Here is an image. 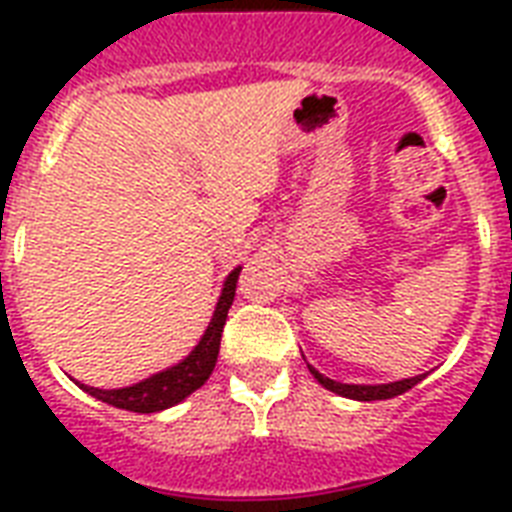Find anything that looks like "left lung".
Returning <instances> with one entry per match:
<instances>
[{"instance_id": "left-lung-1", "label": "left lung", "mask_w": 512, "mask_h": 512, "mask_svg": "<svg viewBox=\"0 0 512 512\" xmlns=\"http://www.w3.org/2000/svg\"><path fill=\"white\" fill-rule=\"evenodd\" d=\"M233 295H236V276H231V279L225 281L223 295L217 300V308L215 313H212V319H209L207 332L201 335L199 345H196L180 364L167 366L164 372L151 374V377H146L143 382H135L130 388L100 390L90 388V385H82V382H76V385H79L84 393H90V396L98 398V401H106V404L116 406V409H127V412L151 414L180 404L183 398L191 396L193 390H199L201 385L209 380L212 369H215L220 332H223L225 316H228V308H231L233 303Z\"/></svg>"}]
</instances>
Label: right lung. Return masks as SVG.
<instances>
[{
  "label": "right lung",
  "instance_id": "obj_1",
  "mask_svg": "<svg viewBox=\"0 0 512 512\" xmlns=\"http://www.w3.org/2000/svg\"><path fill=\"white\" fill-rule=\"evenodd\" d=\"M327 390L337 393V396L353 398V401H382V398H393L401 396L404 390H409L414 382L404 380V382H390V385H342V382H332V380H321Z\"/></svg>",
  "mask_w": 512,
  "mask_h": 512
}]
</instances>
